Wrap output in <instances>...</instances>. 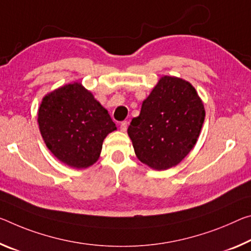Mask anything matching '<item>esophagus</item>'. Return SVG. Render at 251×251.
I'll return each instance as SVG.
<instances>
[{
    "mask_svg": "<svg viewBox=\"0 0 251 251\" xmlns=\"http://www.w3.org/2000/svg\"><path fill=\"white\" fill-rule=\"evenodd\" d=\"M127 126H128V123H127L126 121L121 123V130H122V132H126Z\"/></svg>",
    "mask_w": 251,
    "mask_h": 251,
    "instance_id": "1",
    "label": "esophagus"
}]
</instances>
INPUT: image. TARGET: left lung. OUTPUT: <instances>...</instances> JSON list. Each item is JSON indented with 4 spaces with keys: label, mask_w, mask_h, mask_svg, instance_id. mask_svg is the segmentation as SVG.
<instances>
[{
    "label": "left lung",
    "mask_w": 251,
    "mask_h": 251,
    "mask_svg": "<svg viewBox=\"0 0 251 251\" xmlns=\"http://www.w3.org/2000/svg\"><path fill=\"white\" fill-rule=\"evenodd\" d=\"M204 117L203 101L196 88L182 78L163 75L127 133L138 160L153 170H168L196 145Z\"/></svg>",
    "instance_id": "1"
}]
</instances>
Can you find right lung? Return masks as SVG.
Returning a JSON list of instances; mask_svg holds the SVG:
<instances>
[{"label":"right lung","instance_id":"1","mask_svg":"<svg viewBox=\"0 0 251 251\" xmlns=\"http://www.w3.org/2000/svg\"><path fill=\"white\" fill-rule=\"evenodd\" d=\"M38 124L48 149L74 169L98 161L102 142L117 129L108 111L81 82L67 83L42 98Z\"/></svg>","mask_w":251,"mask_h":251}]
</instances>
